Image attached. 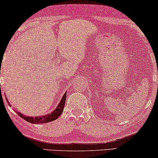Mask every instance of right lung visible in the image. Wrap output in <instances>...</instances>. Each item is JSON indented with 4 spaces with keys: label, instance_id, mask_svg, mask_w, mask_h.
Masks as SVG:
<instances>
[{
    "label": "right lung",
    "instance_id": "obj_1",
    "mask_svg": "<svg viewBox=\"0 0 158 158\" xmlns=\"http://www.w3.org/2000/svg\"><path fill=\"white\" fill-rule=\"evenodd\" d=\"M6 100H7V99H6ZM65 101H66V93L63 95V96H62V98L60 101L59 104L57 105V106L56 107V109L54 110V111H52L51 113H49L44 116L43 115L41 116H34V117H31V116L23 115V114L20 113L19 111H17L15 109L14 110L16 112L17 114H18V115H19V116H21V117L23 118L24 120L27 121L28 122L31 123V124H43V123L52 122V121L57 119V118L61 115L62 111H63ZM7 102L9 103L8 101V100H7Z\"/></svg>",
    "mask_w": 158,
    "mask_h": 158
}]
</instances>
